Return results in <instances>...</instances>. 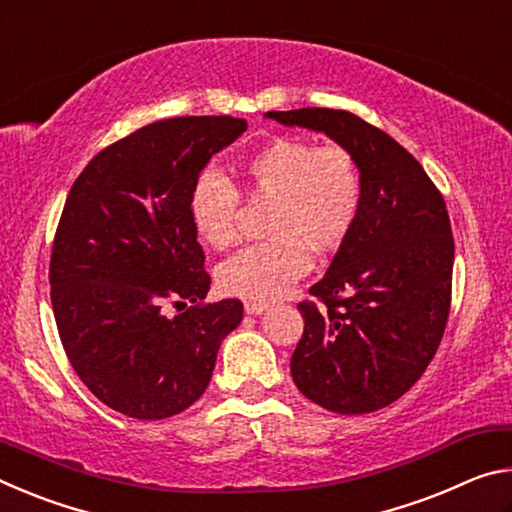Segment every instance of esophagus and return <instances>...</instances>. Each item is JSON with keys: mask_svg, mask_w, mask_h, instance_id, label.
<instances>
[{"mask_svg": "<svg viewBox=\"0 0 512 512\" xmlns=\"http://www.w3.org/2000/svg\"><path fill=\"white\" fill-rule=\"evenodd\" d=\"M244 309H246V314H250V316H259V314H264V311L268 309V305H266V302L248 300L246 305H244Z\"/></svg>", "mask_w": 512, "mask_h": 512, "instance_id": "obj_1", "label": "esophagus"}]
</instances>
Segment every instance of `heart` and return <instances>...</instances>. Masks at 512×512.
I'll return each instance as SVG.
<instances>
[{"instance_id": "heart-1", "label": "heart", "mask_w": 512, "mask_h": 512, "mask_svg": "<svg viewBox=\"0 0 512 512\" xmlns=\"http://www.w3.org/2000/svg\"><path fill=\"white\" fill-rule=\"evenodd\" d=\"M253 198L273 201L266 244L248 246L223 262L219 287L228 296L275 300L309 271V253H332L354 228L361 210V171L343 146L277 137L239 167ZM192 221L205 244L228 248L237 239L239 194L207 171L192 189Z\"/></svg>"}]
</instances>
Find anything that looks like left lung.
I'll list each match as a JSON object with an SVG mask.
<instances>
[{
    "label": "left lung",
    "instance_id": "8db88e82",
    "mask_svg": "<svg viewBox=\"0 0 512 512\" xmlns=\"http://www.w3.org/2000/svg\"><path fill=\"white\" fill-rule=\"evenodd\" d=\"M325 133L361 171V210L323 280L300 302L305 332L291 357L300 393L327 411L384 409L422 377L443 339L454 237L443 196L391 135L345 110L266 112Z\"/></svg>",
    "mask_w": 512,
    "mask_h": 512
}]
</instances>
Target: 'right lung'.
Wrapping results in <instances>:
<instances>
[{
  "instance_id": "right-lung-1",
  "label": "right lung",
  "mask_w": 512,
  "mask_h": 512,
  "mask_svg": "<svg viewBox=\"0 0 512 512\" xmlns=\"http://www.w3.org/2000/svg\"><path fill=\"white\" fill-rule=\"evenodd\" d=\"M248 128L235 117L155 121L99 155L69 189L51 250V305L76 375L110 409L171 418L212 379L221 341L244 318L210 291L192 189L214 153ZM174 306L193 307L176 317Z\"/></svg>"
}]
</instances>
